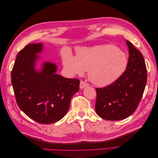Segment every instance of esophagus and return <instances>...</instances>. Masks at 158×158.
I'll return each instance as SVG.
<instances>
[{"label": "esophagus", "mask_w": 158, "mask_h": 158, "mask_svg": "<svg viewBox=\"0 0 158 158\" xmlns=\"http://www.w3.org/2000/svg\"><path fill=\"white\" fill-rule=\"evenodd\" d=\"M87 86H88V84L86 83V82L84 81H81V83H80V88L81 89H83Z\"/></svg>", "instance_id": "obj_1"}]
</instances>
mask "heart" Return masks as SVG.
<instances>
[{
  "instance_id": "heart-1",
  "label": "heart",
  "mask_w": 158,
  "mask_h": 158,
  "mask_svg": "<svg viewBox=\"0 0 158 158\" xmlns=\"http://www.w3.org/2000/svg\"><path fill=\"white\" fill-rule=\"evenodd\" d=\"M77 57L67 53L63 57L65 69L81 76L88 71V77L98 86L109 85L121 76L127 69V55L111 44L78 48Z\"/></svg>"
}]
</instances>
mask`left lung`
<instances>
[{
	"label": "left lung",
	"instance_id": "left-lung-1",
	"mask_svg": "<svg viewBox=\"0 0 158 158\" xmlns=\"http://www.w3.org/2000/svg\"><path fill=\"white\" fill-rule=\"evenodd\" d=\"M126 42L129 53L126 71L110 85L96 88V113L105 120H122L131 115L140 103L147 82L143 56L131 42Z\"/></svg>",
	"mask_w": 158,
	"mask_h": 158
}]
</instances>
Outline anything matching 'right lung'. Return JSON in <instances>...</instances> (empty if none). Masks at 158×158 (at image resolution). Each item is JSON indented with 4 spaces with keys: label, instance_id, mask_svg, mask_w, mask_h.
<instances>
[{
    "label": "right lung",
    "instance_id": "1",
    "mask_svg": "<svg viewBox=\"0 0 158 158\" xmlns=\"http://www.w3.org/2000/svg\"><path fill=\"white\" fill-rule=\"evenodd\" d=\"M42 49V43L30 44L19 52L11 81L20 110L37 122L49 124L66 114L80 81L56 74V65L52 62H43L40 70L36 69Z\"/></svg>",
    "mask_w": 158,
    "mask_h": 158
}]
</instances>
